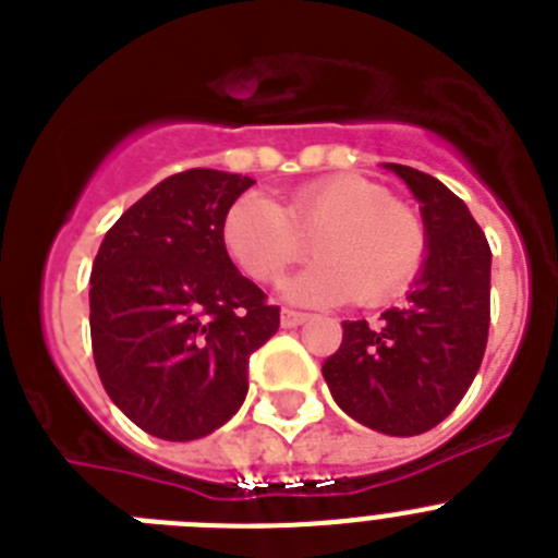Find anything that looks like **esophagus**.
Here are the masks:
<instances>
[{"instance_id": "obj_1", "label": "esophagus", "mask_w": 558, "mask_h": 558, "mask_svg": "<svg viewBox=\"0 0 558 558\" xmlns=\"http://www.w3.org/2000/svg\"><path fill=\"white\" fill-rule=\"evenodd\" d=\"M307 322V313H299V310H290L284 307L282 310V327L290 329V327H299V324Z\"/></svg>"}]
</instances>
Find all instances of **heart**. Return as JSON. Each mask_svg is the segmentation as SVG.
<instances>
[{"label": "heart", "mask_w": 558, "mask_h": 558, "mask_svg": "<svg viewBox=\"0 0 558 558\" xmlns=\"http://www.w3.org/2000/svg\"><path fill=\"white\" fill-rule=\"evenodd\" d=\"M315 240L318 263L284 284L302 304H386L405 293L427 256L422 220L391 192L363 175L310 181L290 195L288 209L248 192L229 206L223 245L254 282H276L304 259Z\"/></svg>", "instance_id": "1"}]
</instances>
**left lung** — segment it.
<instances>
[{
    "instance_id": "obj_1",
    "label": "left lung",
    "mask_w": 558,
    "mask_h": 558,
    "mask_svg": "<svg viewBox=\"0 0 558 558\" xmlns=\"http://www.w3.org/2000/svg\"><path fill=\"white\" fill-rule=\"evenodd\" d=\"M411 186L427 256L408 302L377 327L343 322V340L324 360L340 411L386 436H418L445 422L472 386L489 340L492 251L456 192L427 172L386 165Z\"/></svg>"
}]
</instances>
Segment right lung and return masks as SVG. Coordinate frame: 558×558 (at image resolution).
<instances>
[{"mask_svg":"<svg viewBox=\"0 0 558 558\" xmlns=\"http://www.w3.org/2000/svg\"><path fill=\"white\" fill-rule=\"evenodd\" d=\"M254 179L175 172L108 229L92 265V352L111 402L165 441L226 425L248 393V357L279 307L223 245V218Z\"/></svg>","mask_w":558,"mask_h":558,"instance_id":"1","label":"right lung"}]
</instances>
